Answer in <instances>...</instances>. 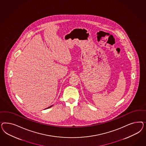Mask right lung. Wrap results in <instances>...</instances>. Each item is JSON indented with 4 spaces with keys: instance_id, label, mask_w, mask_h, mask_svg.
<instances>
[{
    "instance_id": "add662e5",
    "label": "right lung",
    "mask_w": 146,
    "mask_h": 146,
    "mask_svg": "<svg viewBox=\"0 0 146 146\" xmlns=\"http://www.w3.org/2000/svg\"><path fill=\"white\" fill-rule=\"evenodd\" d=\"M51 106H49V107H48V108H46V109H48V108H51Z\"/></svg>"
}]
</instances>
